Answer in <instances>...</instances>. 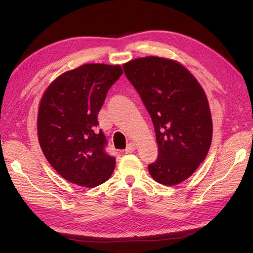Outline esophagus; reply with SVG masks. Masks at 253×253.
Listing matches in <instances>:
<instances>
[{
    "label": "esophagus",
    "instance_id": "34e87169",
    "mask_svg": "<svg viewBox=\"0 0 253 253\" xmlns=\"http://www.w3.org/2000/svg\"><path fill=\"white\" fill-rule=\"evenodd\" d=\"M135 150H136V143L129 142V143L127 144L126 149V154H128V153H132V152H134Z\"/></svg>",
    "mask_w": 253,
    "mask_h": 253
}]
</instances>
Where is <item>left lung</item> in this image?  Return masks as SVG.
<instances>
[{"label":"left lung","mask_w":253,"mask_h":253,"mask_svg":"<svg viewBox=\"0 0 253 253\" xmlns=\"http://www.w3.org/2000/svg\"><path fill=\"white\" fill-rule=\"evenodd\" d=\"M122 66L154 124L158 157L148 167L152 178L178 185L196 171L211 145L213 125L205 90L172 59L149 56Z\"/></svg>","instance_id":"obj_1"}]
</instances>
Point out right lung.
I'll list each match as a JSON object with an SVG mask.
<instances>
[{"label":"right lung","mask_w":253,"mask_h":253,"mask_svg":"<svg viewBox=\"0 0 253 253\" xmlns=\"http://www.w3.org/2000/svg\"><path fill=\"white\" fill-rule=\"evenodd\" d=\"M122 73L120 65L83 64L61 74L41 98V150L58 174L75 185L94 188L114 172L116 160L105 153V136L96 126L108 90Z\"/></svg>","instance_id":"1"}]
</instances>
